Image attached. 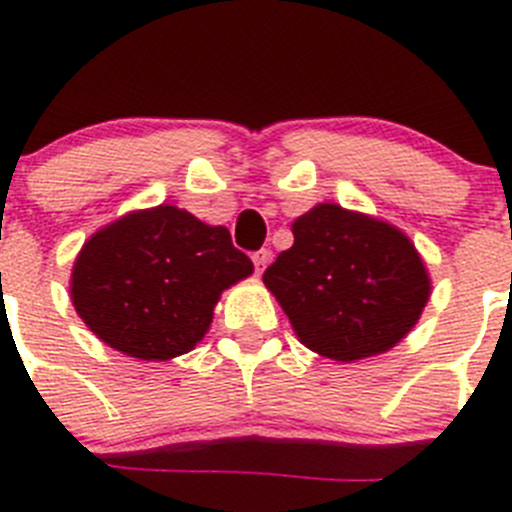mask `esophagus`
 Returning a JSON list of instances; mask_svg holds the SVG:
<instances>
[{"instance_id": "1", "label": "esophagus", "mask_w": 512, "mask_h": 512, "mask_svg": "<svg viewBox=\"0 0 512 512\" xmlns=\"http://www.w3.org/2000/svg\"><path fill=\"white\" fill-rule=\"evenodd\" d=\"M252 262H255V273L262 275V273H265L267 262H270V250L255 252V255H252Z\"/></svg>"}]
</instances>
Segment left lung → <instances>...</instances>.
<instances>
[{"mask_svg":"<svg viewBox=\"0 0 512 512\" xmlns=\"http://www.w3.org/2000/svg\"><path fill=\"white\" fill-rule=\"evenodd\" d=\"M298 342L336 362L393 349L418 324L431 278L408 234L377 216L316 204L293 222V247L267 267Z\"/></svg>","mask_w":512,"mask_h":512,"instance_id":"obj_1","label":"left lung"}]
</instances>
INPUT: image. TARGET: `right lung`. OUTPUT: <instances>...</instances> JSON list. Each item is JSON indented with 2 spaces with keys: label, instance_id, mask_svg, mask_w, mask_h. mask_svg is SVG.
Instances as JSON below:
<instances>
[{
  "label": "right lung",
  "instance_id": "obj_1",
  "mask_svg": "<svg viewBox=\"0 0 512 512\" xmlns=\"http://www.w3.org/2000/svg\"><path fill=\"white\" fill-rule=\"evenodd\" d=\"M252 270L227 227L160 204L119 216L86 239L71 270V301L104 344L165 362L204 339L224 290Z\"/></svg>",
  "mask_w": 512,
  "mask_h": 512
}]
</instances>
